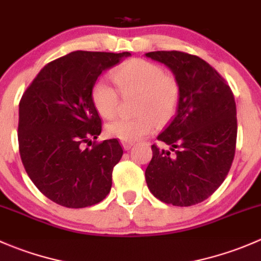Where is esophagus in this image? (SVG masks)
<instances>
[{
    "label": "esophagus",
    "instance_id": "1",
    "mask_svg": "<svg viewBox=\"0 0 261 261\" xmlns=\"http://www.w3.org/2000/svg\"><path fill=\"white\" fill-rule=\"evenodd\" d=\"M121 145H122V147H123V150H130L131 147H133V144L131 143H121Z\"/></svg>",
    "mask_w": 261,
    "mask_h": 261
}]
</instances>
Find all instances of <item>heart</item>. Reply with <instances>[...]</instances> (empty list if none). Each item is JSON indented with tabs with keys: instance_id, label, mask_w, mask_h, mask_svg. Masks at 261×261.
Here are the masks:
<instances>
[{
	"instance_id": "heart-1",
	"label": "heart",
	"mask_w": 261,
	"mask_h": 261,
	"mask_svg": "<svg viewBox=\"0 0 261 261\" xmlns=\"http://www.w3.org/2000/svg\"><path fill=\"white\" fill-rule=\"evenodd\" d=\"M114 81L123 94L139 93L138 117L116 118L106 126L107 135L123 143L140 140L154 130L159 121L172 115L178 99V86L160 65L144 59H133L115 70ZM92 101L105 118L114 117L118 109V93L103 78L92 88Z\"/></svg>"
}]
</instances>
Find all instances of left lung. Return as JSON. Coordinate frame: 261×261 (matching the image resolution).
<instances>
[{"label": "left lung", "instance_id": "1", "mask_svg": "<svg viewBox=\"0 0 261 261\" xmlns=\"http://www.w3.org/2000/svg\"><path fill=\"white\" fill-rule=\"evenodd\" d=\"M146 58L169 68L178 86L175 114L152 145L145 170L152 196L173 206L201 203L222 184L235 156L238 120L230 87L196 55L150 51Z\"/></svg>", "mask_w": 261, "mask_h": 261}]
</instances>
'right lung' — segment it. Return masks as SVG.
I'll list each match as a JSON object with an SVG mask.
<instances>
[{"instance_id":"right-lung-1","label":"right lung","mask_w":261,"mask_h":261,"mask_svg":"<svg viewBox=\"0 0 261 261\" xmlns=\"http://www.w3.org/2000/svg\"><path fill=\"white\" fill-rule=\"evenodd\" d=\"M130 55L69 53L46 64L22 94L21 160L36 188L60 206H93L111 191L112 170L123 150L117 139L92 143L102 131L92 88L102 72Z\"/></svg>"}]
</instances>
